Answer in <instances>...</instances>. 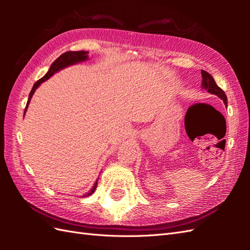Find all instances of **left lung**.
<instances>
[{
	"label": "left lung",
	"instance_id": "1",
	"mask_svg": "<svg viewBox=\"0 0 250 250\" xmlns=\"http://www.w3.org/2000/svg\"><path fill=\"white\" fill-rule=\"evenodd\" d=\"M202 78H203V81H202V86H203V88H205L209 93L216 94L217 97H219L222 101H224L225 105H227V102H228L227 95L224 90L217 86L213 76H211L209 73H207L206 71L202 70Z\"/></svg>",
	"mask_w": 250,
	"mask_h": 250
}]
</instances>
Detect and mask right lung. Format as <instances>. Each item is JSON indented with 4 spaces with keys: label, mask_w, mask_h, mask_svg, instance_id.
Masks as SVG:
<instances>
[{
    "label": "right lung",
    "mask_w": 250,
    "mask_h": 250,
    "mask_svg": "<svg viewBox=\"0 0 250 250\" xmlns=\"http://www.w3.org/2000/svg\"><path fill=\"white\" fill-rule=\"evenodd\" d=\"M87 54H88L87 51H66V52H64V54H62L59 58H58V59H57L56 61H54V63H52V64H51V66H50V68H49V71L47 72L46 75H45L44 77H42L41 79H39V81H37V82L34 83V86H33V88H32L31 92H30V94H29V100H28V103H26V106H25V108H24V114H25L26 108H28V105H29V103H30L32 95H33V93L35 92L36 88L39 87L42 83L47 81V79H48L49 77H51L52 75H54V74H55L56 72L61 70V68H64V67H66V66H68V65L75 64V63H77V62L87 60V58H88ZM23 116H24V115H23ZM97 186H98V182L94 184L93 188L91 189V191H90L89 193H87L86 196L91 195V194L94 192V191H95V189H97Z\"/></svg>",
    "instance_id": "obj_1"
}]
</instances>
